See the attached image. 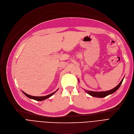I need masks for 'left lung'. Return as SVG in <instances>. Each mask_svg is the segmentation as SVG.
Instances as JSON below:
<instances>
[{"mask_svg": "<svg viewBox=\"0 0 134 134\" xmlns=\"http://www.w3.org/2000/svg\"><path fill=\"white\" fill-rule=\"evenodd\" d=\"M124 77L123 78V79L121 80V81L120 82V83L114 88H113V89L109 90V91H102V92H94V91H87L85 90L86 92L89 95H91L92 97H97V98H104L105 97L108 95L111 94L112 93H113L114 92H115L120 86L121 84L122 83L123 80H124Z\"/></svg>", "mask_w": 134, "mask_h": 134, "instance_id": "8db88e82", "label": "left lung"}]
</instances>
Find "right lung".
I'll use <instances>...</instances> for the list:
<instances>
[{"mask_svg": "<svg viewBox=\"0 0 134 134\" xmlns=\"http://www.w3.org/2000/svg\"><path fill=\"white\" fill-rule=\"evenodd\" d=\"M58 90H57V91H55V92H53V93H51V94H49V95H46V96H44V97H34V96H31V95H29V94L25 93L23 91H22V92H23V93L26 95V96L27 97H28L29 98L31 99L35 100H36V101H41L44 100H46V99H47L50 98V97H51L53 94H54L57 91H58Z\"/></svg>", "mask_w": 134, "mask_h": 134, "instance_id": "obj_1", "label": "right lung"}]
</instances>
